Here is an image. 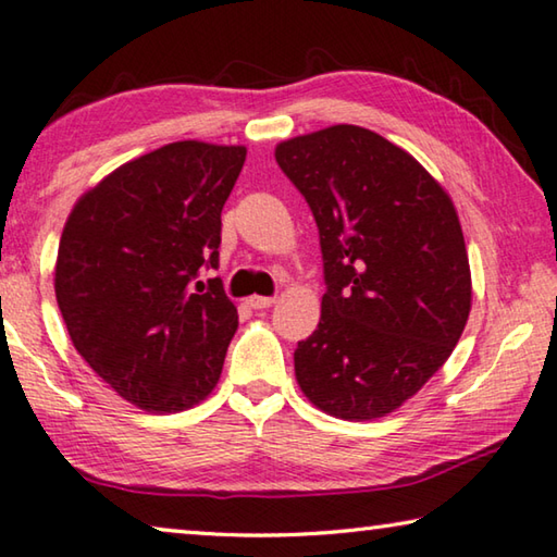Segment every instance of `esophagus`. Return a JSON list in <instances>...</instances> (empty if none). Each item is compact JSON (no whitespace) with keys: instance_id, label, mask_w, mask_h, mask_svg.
<instances>
[{"instance_id":"34e87169","label":"esophagus","mask_w":557,"mask_h":557,"mask_svg":"<svg viewBox=\"0 0 557 557\" xmlns=\"http://www.w3.org/2000/svg\"><path fill=\"white\" fill-rule=\"evenodd\" d=\"M247 305H250L252 310H264V307H272V305H275V297L252 295V297H247Z\"/></svg>"}]
</instances>
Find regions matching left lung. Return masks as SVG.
<instances>
[{"label":"left lung","instance_id":"obj_1","mask_svg":"<svg viewBox=\"0 0 557 557\" xmlns=\"http://www.w3.org/2000/svg\"><path fill=\"white\" fill-rule=\"evenodd\" d=\"M310 206L324 262L322 317L297 342L299 389L347 421L411 399L451 357L471 312L456 208L417 158L361 126L275 148Z\"/></svg>","mask_w":557,"mask_h":557}]
</instances>
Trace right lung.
<instances>
[{"label": "right lung", "instance_id": "1", "mask_svg": "<svg viewBox=\"0 0 557 557\" xmlns=\"http://www.w3.org/2000/svg\"><path fill=\"white\" fill-rule=\"evenodd\" d=\"M243 146L178 140L84 193L57 258V302L78 355L146 411L190 409L215 389L237 310L218 277L220 213Z\"/></svg>", "mask_w": 557, "mask_h": 557}]
</instances>
